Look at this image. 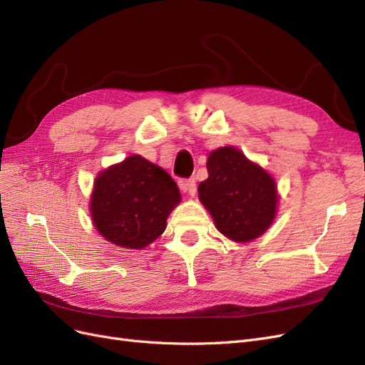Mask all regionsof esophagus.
I'll return each mask as SVG.
<instances>
[{
	"label": "esophagus",
	"instance_id": "1",
	"mask_svg": "<svg viewBox=\"0 0 365 365\" xmlns=\"http://www.w3.org/2000/svg\"><path fill=\"white\" fill-rule=\"evenodd\" d=\"M180 189L185 193H189L190 196H195L196 193V181L193 178H189V180H184L180 182Z\"/></svg>",
	"mask_w": 365,
	"mask_h": 365
}]
</instances>
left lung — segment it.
Masks as SVG:
<instances>
[{"label": "left lung", "instance_id": "8db88e82", "mask_svg": "<svg viewBox=\"0 0 365 365\" xmlns=\"http://www.w3.org/2000/svg\"><path fill=\"white\" fill-rule=\"evenodd\" d=\"M207 170L208 178L197 187V193L216 228L235 242L262 236L277 212V185L272 176L233 146L210 153Z\"/></svg>", "mask_w": 365, "mask_h": 365}]
</instances>
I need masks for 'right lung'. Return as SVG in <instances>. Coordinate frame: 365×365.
<instances>
[{
    "mask_svg": "<svg viewBox=\"0 0 365 365\" xmlns=\"http://www.w3.org/2000/svg\"><path fill=\"white\" fill-rule=\"evenodd\" d=\"M181 195L172 176L141 155H130L97 175L90 212L111 244L141 250L163 235Z\"/></svg>",
    "mask_w": 365,
    "mask_h": 365,
    "instance_id": "add662e5",
    "label": "right lung"
}]
</instances>
